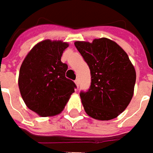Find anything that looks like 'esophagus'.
I'll use <instances>...</instances> for the list:
<instances>
[{
    "label": "esophagus",
    "instance_id": "1",
    "mask_svg": "<svg viewBox=\"0 0 153 153\" xmlns=\"http://www.w3.org/2000/svg\"><path fill=\"white\" fill-rule=\"evenodd\" d=\"M75 83H76V85L77 88L79 87V79H78V78H76V81H75Z\"/></svg>",
    "mask_w": 153,
    "mask_h": 153
}]
</instances>
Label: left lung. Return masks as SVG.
I'll use <instances>...</instances> for the list:
<instances>
[{
  "mask_svg": "<svg viewBox=\"0 0 153 153\" xmlns=\"http://www.w3.org/2000/svg\"><path fill=\"white\" fill-rule=\"evenodd\" d=\"M90 69L91 85L80 97L86 113L97 120H111L122 113L132 100L136 80L126 52L108 38L93 42H76Z\"/></svg>",
  "mask_w": 153,
  "mask_h": 153,
  "instance_id": "8db88e82",
  "label": "left lung"
}]
</instances>
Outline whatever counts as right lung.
I'll return each instance as SVG.
<instances>
[{"mask_svg":"<svg viewBox=\"0 0 153 153\" xmlns=\"http://www.w3.org/2000/svg\"><path fill=\"white\" fill-rule=\"evenodd\" d=\"M67 42L45 40L34 46L21 65L19 88L27 107L40 117L59 114L76 88L61 62Z\"/></svg>","mask_w":153,"mask_h":153,"instance_id":"1","label":"right lung"}]
</instances>
